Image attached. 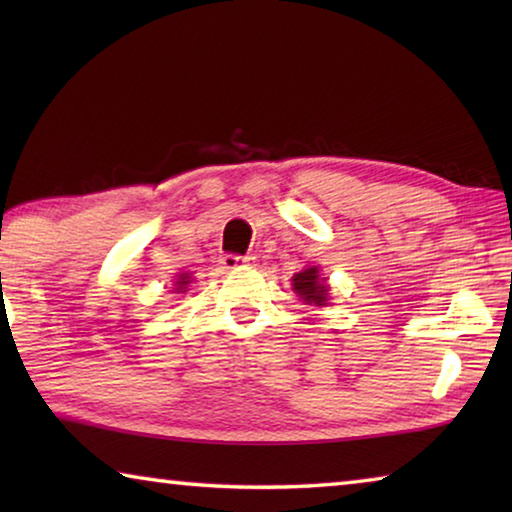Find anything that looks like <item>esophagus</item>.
<instances>
[{"label": "esophagus", "mask_w": 512, "mask_h": 512, "mask_svg": "<svg viewBox=\"0 0 512 512\" xmlns=\"http://www.w3.org/2000/svg\"><path fill=\"white\" fill-rule=\"evenodd\" d=\"M250 262H253V257H241V255H230V253L221 257V266L228 268V271H232V268L250 266Z\"/></svg>", "instance_id": "obj_1"}]
</instances>
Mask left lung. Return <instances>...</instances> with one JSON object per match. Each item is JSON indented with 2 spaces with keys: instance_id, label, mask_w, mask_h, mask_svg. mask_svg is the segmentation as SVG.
<instances>
[{
  "instance_id": "left-lung-1",
  "label": "left lung",
  "mask_w": 512,
  "mask_h": 512,
  "mask_svg": "<svg viewBox=\"0 0 512 512\" xmlns=\"http://www.w3.org/2000/svg\"><path fill=\"white\" fill-rule=\"evenodd\" d=\"M293 291L298 293V298H302L307 305H316V307H325L327 298H329V284L327 277H320L318 266H309L305 271H300L293 275Z\"/></svg>"
}]
</instances>
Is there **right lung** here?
Instances as JSON below:
<instances>
[{"label":"right lung","mask_w":512,"mask_h":512,"mask_svg":"<svg viewBox=\"0 0 512 512\" xmlns=\"http://www.w3.org/2000/svg\"><path fill=\"white\" fill-rule=\"evenodd\" d=\"M189 282H192V277H189L187 273L178 275V280L173 282V287H176V293H185V291H187V287H189Z\"/></svg>","instance_id":"obj_1"}]
</instances>
